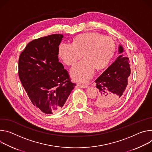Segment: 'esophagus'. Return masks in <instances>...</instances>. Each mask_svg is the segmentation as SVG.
Here are the masks:
<instances>
[{
    "label": "esophagus",
    "mask_w": 152,
    "mask_h": 152,
    "mask_svg": "<svg viewBox=\"0 0 152 152\" xmlns=\"http://www.w3.org/2000/svg\"><path fill=\"white\" fill-rule=\"evenodd\" d=\"M77 87L79 88H87L88 87V85H80V84H77Z\"/></svg>",
    "instance_id": "obj_1"
}]
</instances>
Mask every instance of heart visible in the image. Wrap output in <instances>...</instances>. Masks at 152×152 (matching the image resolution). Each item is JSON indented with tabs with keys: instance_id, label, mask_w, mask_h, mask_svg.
I'll list each match as a JSON object with an SVG mask.
<instances>
[{
	"instance_id": "heart-1",
	"label": "heart",
	"mask_w": 152,
	"mask_h": 152,
	"mask_svg": "<svg viewBox=\"0 0 152 152\" xmlns=\"http://www.w3.org/2000/svg\"><path fill=\"white\" fill-rule=\"evenodd\" d=\"M115 50L113 40L96 32H88L77 36L73 43L63 42L58 54L67 65H74L83 54L85 59L71 70L72 78L76 81L86 83L94 76L95 69H102L110 62Z\"/></svg>"
}]
</instances>
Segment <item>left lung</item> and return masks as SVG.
<instances>
[{
	"label": "left lung",
	"mask_w": 152,
	"mask_h": 152,
	"mask_svg": "<svg viewBox=\"0 0 152 152\" xmlns=\"http://www.w3.org/2000/svg\"><path fill=\"white\" fill-rule=\"evenodd\" d=\"M123 47L120 45V54L116 60L96 80V87L99 95L95 99V104L101 108H112L118 105L125 95L130 74L129 59L121 54Z\"/></svg>",
	"instance_id": "1"
}]
</instances>
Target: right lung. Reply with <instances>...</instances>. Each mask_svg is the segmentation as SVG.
Wrapping results in <instances>:
<instances>
[{
	"mask_svg": "<svg viewBox=\"0 0 152 152\" xmlns=\"http://www.w3.org/2000/svg\"><path fill=\"white\" fill-rule=\"evenodd\" d=\"M63 34H56L30 42L19 60V75L36 107L46 114L60 111L76 85L58 61Z\"/></svg>",
	"mask_w": 152,
	"mask_h": 152,
	"instance_id": "right-lung-1",
	"label": "right lung"
}]
</instances>
